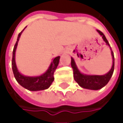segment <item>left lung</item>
Here are the masks:
<instances>
[{
  "label": "left lung",
  "instance_id": "8db88e82",
  "mask_svg": "<svg viewBox=\"0 0 123 123\" xmlns=\"http://www.w3.org/2000/svg\"><path fill=\"white\" fill-rule=\"evenodd\" d=\"M97 32L99 33V35L102 36L103 40L106 43L107 46L110 47V45L109 44L108 41L106 39L105 35L99 30H97ZM110 49L111 50V47ZM111 56H112V66L110 71L103 75H89L81 73L77 68L76 63L73 57H71V67L73 70L74 79L75 81L78 83L79 85L83 88L92 90H98L99 89H101L105 86H106L107 83L110 80L111 76L114 73V53L111 50Z\"/></svg>",
  "mask_w": 123,
  "mask_h": 123
}]
</instances>
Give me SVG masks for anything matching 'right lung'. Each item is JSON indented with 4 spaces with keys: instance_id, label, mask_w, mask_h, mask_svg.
<instances>
[{
    "instance_id": "obj_1",
    "label": "right lung",
    "mask_w": 123,
    "mask_h": 123,
    "mask_svg": "<svg viewBox=\"0 0 123 123\" xmlns=\"http://www.w3.org/2000/svg\"><path fill=\"white\" fill-rule=\"evenodd\" d=\"M24 29L18 34L16 43L14 46L13 50L12 65L14 77L20 86L30 91H39V90H44L46 89H48L52 84L53 81H54L53 74H54L55 70H56L59 64L60 57L59 56L56 57L55 58L53 59L49 68L47 69V70L44 73L42 74L40 76L29 77V76H25V75L22 74L17 68L16 60H15V55H16V50L17 46H18V42L19 41V39Z\"/></svg>"
}]
</instances>
